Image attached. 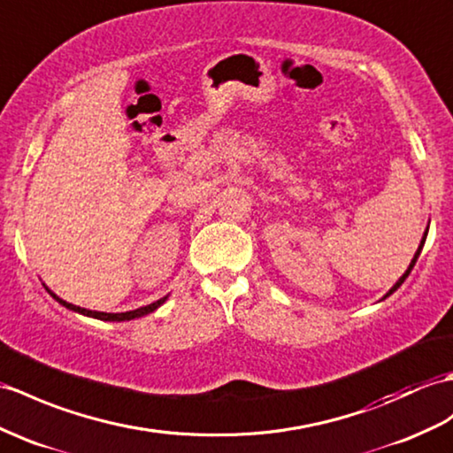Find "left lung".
I'll list each match as a JSON object with an SVG mask.
<instances>
[{
  "label": "left lung",
  "instance_id": "8db88e82",
  "mask_svg": "<svg viewBox=\"0 0 453 453\" xmlns=\"http://www.w3.org/2000/svg\"><path fill=\"white\" fill-rule=\"evenodd\" d=\"M426 234H428V229L425 231V235H423V239H420V245H418V249H417V252H415V257H413V260H411V265H409V268L405 270V274H403L402 278H399V280L395 281V286H394V288H392L390 291H388V293H386V296H384V299H386V297H390V296H392V293H394V291H395V289H397L399 286H402V283L405 281V278H407L409 274H411V270H413V266H415V262H417V258H418V255H420V250H423V245H425V241H426Z\"/></svg>",
  "mask_w": 453,
  "mask_h": 453
}]
</instances>
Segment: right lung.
<instances>
[{
    "label": "right lung",
    "mask_w": 453,
    "mask_h": 453,
    "mask_svg": "<svg viewBox=\"0 0 453 453\" xmlns=\"http://www.w3.org/2000/svg\"><path fill=\"white\" fill-rule=\"evenodd\" d=\"M50 291V289H48ZM50 296L54 297L58 303H61L63 307L65 309H69V311H75V312H81V314H84V317H92V319H98V320H110V322H123V320H133V319H141V317H144V314H149V312H154L157 307H160L162 303H165V299H167V296L165 297H162V299H157L156 303H150V304H146V307H141V309H134V311H127V312H98V311H88V309H81V307H77V304H71V303H67V301H63V299H59L56 293H51L50 291Z\"/></svg>",
    "instance_id": "add662e5"
}]
</instances>
